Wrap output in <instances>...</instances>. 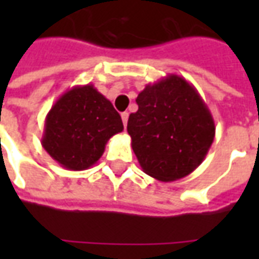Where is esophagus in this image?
<instances>
[{
  "instance_id": "esophagus-1",
  "label": "esophagus",
  "mask_w": 259,
  "mask_h": 259,
  "mask_svg": "<svg viewBox=\"0 0 259 259\" xmlns=\"http://www.w3.org/2000/svg\"><path fill=\"white\" fill-rule=\"evenodd\" d=\"M120 116H122V122H123V126L126 127V124H127V119H129V113L123 112L122 115H120Z\"/></svg>"
}]
</instances>
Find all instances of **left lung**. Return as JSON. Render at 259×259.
<instances>
[{"label":"left lung","mask_w":259,"mask_h":259,"mask_svg":"<svg viewBox=\"0 0 259 259\" xmlns=\"http://www.w3.org/2000/svg\"><path fill=\"white\" fill-rule=\"evenodd\" d=\"M136 102L127 133L143 172L175 182L198 168L212 146L215 122L194 85L170 73L147 84Z\"/></svg>","instance_id":"left-lung-1"}]
</instances>
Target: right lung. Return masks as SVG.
<instances>
[{
  "instance_id": "1",
  "label": "right lung",
  "mask_w": 259,
  "mask_h": 259,
  "mask_svg": "<svg viewBox=\"0 0 259 259\" xmlns=\"http://www.w3.org/2000/svg\"><path fill=\"white\" fill-rule=\"evenodd\" d=\"M123 130L111 101L93 84L74 85L46 116L42 148L65 169L85 170L98 162L108 140Z\"/></svg>"
}]
</instances>
